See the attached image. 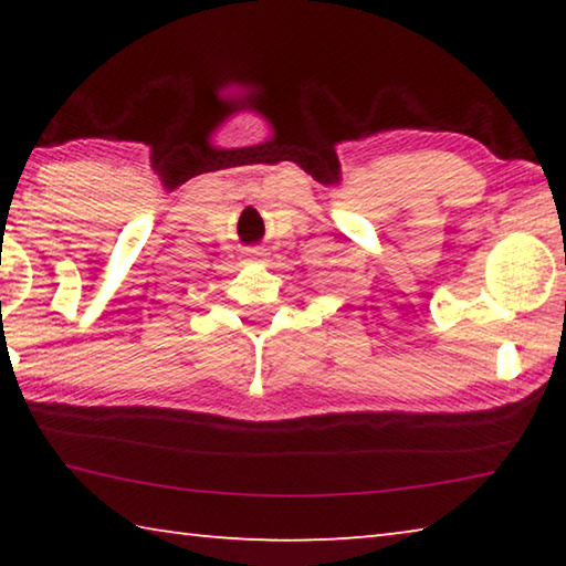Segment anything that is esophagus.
Listing matches in <instances>:
<instances>
[{"label":"esophagus","instance_id":"esophagus-1","mask_svg":"<svg viewBox=\"0 0 566 566\" xmlns=\"http://www.w3.org/2000/svg\"><path fill=\"white\" fill-rule=\"evenodd\" d=\"M247 262H262L264 256H266V252L262 247H252V249H247Z\"/></svg>","mask_w":566,"mask_h":566}]
</instances>
